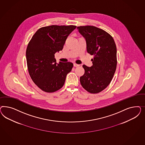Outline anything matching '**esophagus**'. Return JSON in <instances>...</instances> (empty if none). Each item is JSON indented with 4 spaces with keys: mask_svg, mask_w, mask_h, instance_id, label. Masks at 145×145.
Returning a JSON list of instances; mask_svg holds the SVG:
<instances>
[{
    "mask_svg": "<svg viewBox=\"0 0 145 145\" xmlns=\"http://www.w3.org/2000/svg\"><path fill=\"white\" fill-rule=\"evenodd\" d=\"M79 65H79V64H75V63L73 64V66L74 67H78V66H79Z\"/></svg>",
    "mask_w": 145,
    "mask_h": 145,
    "instance_id": "esophagus-1",
    "label": "esophagus"
}]
</instances>
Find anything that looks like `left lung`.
<instances>
[{"mask_svg": "<svg viewBox=\"0 0 145 145\" xmlns=\"http://www.w3.org/2000/svg\"><path fill=\"white\" fill-rule=\"evenodd\" d=\"M77 29L85 39L87 52L93 55L92 66L83 65L85 72L80 83L89 92H101L109 85L116 71V44L111 35L95 26H78Z\"/></svg>", "mask_w": 145, "mask_h": 145, "instance_id": "left-lung-1", "label": "left lung"}]
</instances>
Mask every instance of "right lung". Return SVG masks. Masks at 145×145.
<instances>
[{
	"label": "right lung",
	"mask_w": 145,
	"mask_h": 145,
	"mask_svg": "<svg viewBox=\"0 0 145 145\" xmlns=\"http://www.w3.org/2000/svg\"><path fill=\"white\" fill-rule=\"evenodd\" d=\"M74 25H50L38 30L27 45L26 61L29 74L42 90L53 92L60 89L73 66L71 62L56 63L55 54L62 50Z\"/></svg>",
	"instance_id": "right-lung-1"
}]
</instances>
